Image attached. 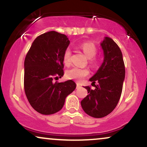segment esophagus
Segmentation results:
<instances>
[{
  "instance_id": "1",
  "label": "esophagus",
  "mask_w": 147,
  "mask_h": 147,
  "mask_svg": "<svg viewBox=\"0 0 147 147\" xmlns=\"http://www.w3.org/2000/svg\"><path fill=\"white\" fill-rule=\"evenodd\" d=\"M81 88V86L79 84H77V88Z\"/></svg>"
}]
</instances>
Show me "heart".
<instances>
[{"label":"heart","mask_w":147,"mask_h":147,"mask_svg":"<svg viewBox=\"0 0 147 147\" xmlns=\"http://www.w3.org/2000/svg\"><path fill=\"white\" fill-rule=\"evenodd\" d=\"M79 48L84 52L89 58V61L94 64L96 60L95 57L97 54V50L95 45L92 42H84L79 45ZM63 61L65 65H70L71 62V51L69 48H67L64 52L63 55ZM89 75V70L87 68H82L78 67H73L69 69L65 72V76L69 79H74L77 82H81L82 79L85 78Z\"/></svg>","instance_id":"heart-1"}]
</instances>
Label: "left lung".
Returning a JSON list of instances; mask_svg holds the SVG:
<instances>
[{
    "label": "left lung",
    "mask_w": 147,
    "mask_h": 147,
    "mask_svg": "<svg viewBox=\"0 0 147 147\" xmlns=\"http://www.w3.org/2000/svg\"><path fill=\"white\" fill-rule=\"evenodd\" d=\"M104 61L97 72L89 79L96 81L95 89L86 86L88 95L81 102L86 113L92 117L101 118L110 114L117 106L122 94L125 78V66L122 53L117 43L110 37H104L101 43Z\"/></svg>",
    "instance_id": "left-lung-1"
}]
</instances>
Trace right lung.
<instances>
[{
  "instance_id": "obj_1",
  "label": "right lung",
  "mask_w": 147,
  "mask_h": 147,
  "mask_svg": "<svg viewBox=\"0 0 147 147\" xmlns=\"http://www.w3.org/2000/svg\"><path fill=\"white\" fill-rule=\"evenodd\" d=\"M70 44L67 36L50 31L37 36L24 62V89L32 107L51 115L63 108L66 97L76 88L73 81L54 82L63 75V55Z\"/></svg>"
}]
</instances>
